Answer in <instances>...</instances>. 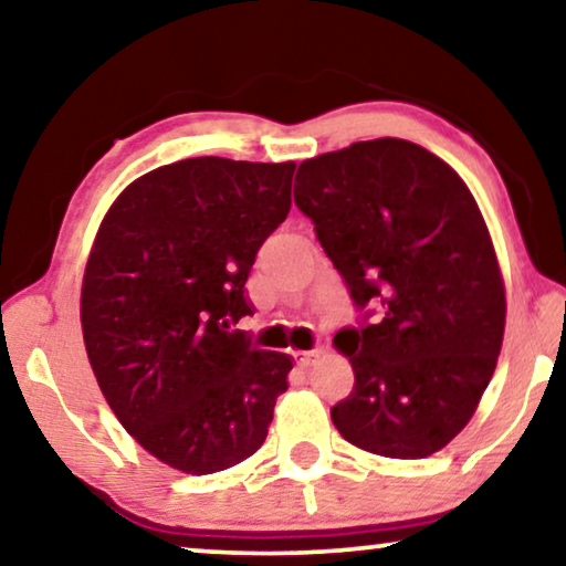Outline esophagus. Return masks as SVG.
I'll return each mask as SVG.
<instances>
[{
    "instance_id": "obj_1",
    "label": "esophagus",
    "mask_w": 566,
    "mask_h": 566,
    "mask_svg": "<svg viewBox=\"0 0 566 566\" xmlns=\"http://www.w3.org/2000/svg\"><path fill=\"white\" fill-rule=\"evenodd\" d=\"M319 356V350H294L292 358L297 366H310Z\"/></svg>"
}]
</instances>
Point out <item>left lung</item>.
Returning a JSON list of instances; mask_svg holds the SVG:
<instances>
[{
	"instance_id": "1",
	"label": "left lung",
	"mask_w": 566,
	"mask_h": 566,
	"mask_svg": "<svg viewBox=\"0 0 566 566\" xmlns=\"http://www.w3.org/2000/svg\"><path fill=\"white\" fill-rule=\"evenodd\" d=\"M294 202L364 312L335 335L356 384L333 424L360 450L429 458L475 415L503 343V280L475 198L432 151L384 137L305 159Z\"/></svg>"
}]
</instances>
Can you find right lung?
<instances>
[{
  "label": "right lung",
  "instance_id": "obj_1",
  "mask_svg": "<svg viewBox=\"0 0 566 566\" xmlns=\"http://www.w3.org/2000/svg\"><path fill=\"white\" fill-rule=\"evenodd\" d=\"M294 163L192 157L126 188L104 218L81 292L96 381L149 454L192 475L266 440L292 358L251 348L247 280L292 206Z\"/></svg>",
  "mask_w": 566,
  "mask_h": 566
}]
</instances>
